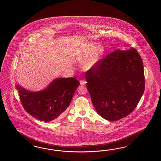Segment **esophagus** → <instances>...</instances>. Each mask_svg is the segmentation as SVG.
Returning <instances> with one entry per match:
<instances>
[{
	"instance_id": "obj_1",
	"label": "esophagus",
	"mask_w": 161,
	"mask_h": 161,
	"mask_svg": "<svg viewBox=\"0 0 161 161\" xmlns=\"http://www.w3.org/2000/svg\"><path fill=\"white\" fill-rule=\"evenodd\" d=\"M86 83V81L84 80H80V85L81 86L85 85Z\"/></svg>"
}]
</instances>
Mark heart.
Returning <instances> with one entry per match:
<instances>
[{
    "mask_svg": "<svg viewBox=\"0 0 161 161\" xmlns=\"http://www.w3.org/2000/svg\"><path fill=\"white\" fill-rule=\"evenodd\" d=\"M94 42H89L80 47L76 51V55L81 59H84L83 67L85 69L92 68L102 58L103 49L101 46Z\"/></svg>",
    "mask_w": 161,
    "mask_h": 161,
    "instance_id": "obj_1",
    "label": "heart"
}]
</instances>
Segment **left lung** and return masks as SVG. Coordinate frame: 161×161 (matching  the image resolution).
<instances>
[{
  "label": "left lung",
  "instance_id": "obj_1",
  "mask_svg": "<svg viewBox=\"0 0 161 161\" xmlns=\"http://www.w3.org/2000/svg\"><path fill=\"white\" fill-rule=\"evenodd\" d=\"M85 77L93 105L109 121L132 113L145 88L143 62L134 48L107 55L86 72Z\"/></svg>",
  "mask_w": 161,
  "mask_h": 161
}]
</instances>
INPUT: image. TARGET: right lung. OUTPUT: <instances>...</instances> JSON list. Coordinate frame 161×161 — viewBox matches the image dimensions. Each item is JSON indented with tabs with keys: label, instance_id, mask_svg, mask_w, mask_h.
Segmentation results:
<instances>
[{
	"label": "right lung",
	"instance_id": "obj_1",
	"mask_svg": "<svg viewBox=\"0 0 161 161\" xmlns=\"http://www.w3.org/2000/svg\"><path fill=\"white\" fill-rule=\"evenodd\" d=\"M79 82L74 78H57L44 90L31 92L17 85L26 112L40 121L49 122L62 117L69 107Z\"/></svg>",
	"mask_w": 161,
	"mask_h": 161
}]
</instances>
